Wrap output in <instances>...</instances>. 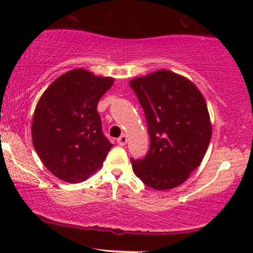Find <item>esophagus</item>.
I'll use <instances>...</instances> for the list:
<instances>
[{"instance_id": "esophagus-1", "label": "esophagus", "mask_w": 253, "mask_h": 253, "mask_svg": "<svg viewBox=\"0 0 253 253\" xmlns=\"http://www.w3.org/2000/svg\"><path fill=\"white\" fill-rule=\"evenodd\" d=\"M117 141H118V144L120 145V146H124V145H126V143H127V135L126 134H121L118 138Z\"/></svg>"}]
</instances>
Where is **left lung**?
<instances>
[{
  "mask_svg": "<svg viewBox=\"0 0 253 253\" xmlns=\"http://www.w3.org/2000/svg\"><path fill=\"white\" fill-rule=\"evenodd\" d=\"M143 107L150 149L133 159V172L147 187H178L201 164L211 138L207 104L187 78L161 70L129 82Z\"/></svg>",
  "mask_w": 253,
  "mask_h": 253,
  "instance_id": "left-lung-1",
  "label": "left lung"
}]
</instances>
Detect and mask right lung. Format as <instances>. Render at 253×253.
<instances>
[{
	"instance_id": "1",
	"label": "right lung",
	"mask_w": 253,
	"mask_h": 253,
	"mask_svg": "<svg viewBox=\"0 0 253 253\" xmlns=\"http://www.w3.org/2000/svg\"><path fill=\"white\" fill-rule=\"evenodd\" d=\"M113 83V78L75 69L40 97L32 123L34 149L46 169L62 181L83 182L102 167L112 149L97 103Z\"/></svg>"
}]
</instances>
